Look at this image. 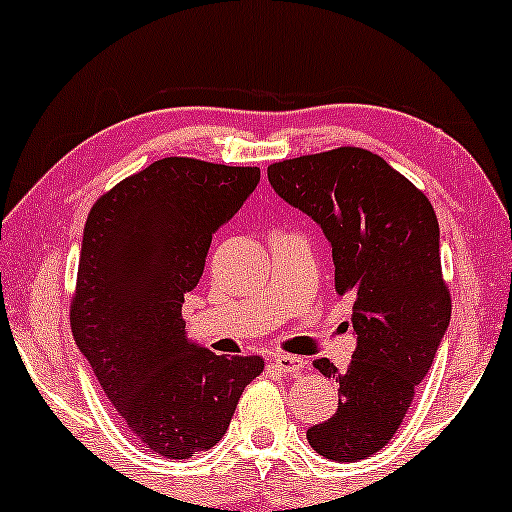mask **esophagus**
<instances>
[{
  "instance_id": "esophagus-1",
  "label": "esophagus",
  "mask_w": 512,
  "mask_h": 512,
  "mask_svg": "<svg viewBox=\"0 0 512 512\" xmlns=\"http://www.w3.org/2000/svg\"><path fill=\"white\" fill-rule=\"evenodd\" d=\"M272 367L277 369L279 374H299L303 367H306V359L291 357V355H274Z\"/></svg>"
}]
</instances>
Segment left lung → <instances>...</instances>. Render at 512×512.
I'll use <instances>...</instances> for the list:
<instances>
[{
	"label": "left lung",
	"mask_w": 512,
	"mask_h": 512,
	"mask_svg": "<svg viewBox=\"0 0 512 512\" xmlns=\"http://www.w3.org/2000/svg\"><path fill=\"white\" fill-rule=\"evenodd\" d=\"M267 177L286 204L323 228L335 291L355 299L352 362L345 372L325 357L313 362L340 381V401L325 423L308 428V445L333 462L367 459L396 435L452 316L435 209L364 148L274 162Z\"/></svg>",
	"instance_id": "1"
}]
</instances>
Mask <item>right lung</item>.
<instances>
[{
  "label": "right lung",
  "mask_w": 512,
  "mask_h": 512,
  "mask_svg": "<svg viewBox=\"0 0 512 512\" xmlns=\"http://www.w3.org/2000/svg\"><path fill=\"white\" fill-rule=\"evenodd\" d=\"M260 182V167L162 157L99 196L84 226L70 325L101 389L138 442L189 459L226 435L265 359L221 357L184 333L218 228Z\"/></svg>",
  "instance_id": "add662e5"
}]
</instances>
